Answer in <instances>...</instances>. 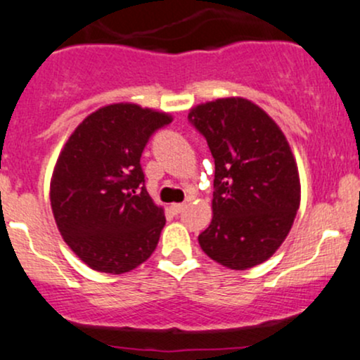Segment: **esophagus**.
Masks as SVG:
<instances>
[{
    "mask_svg": "<svg viewBox=\"0 0 360 360\" xmlns=\"http://www.w3.org/2000/svg\"><path fill=\"white\" fill-rule=\"evenodd\" d=\"M186 208V203H172L171 205V210H172V213H181L183 212V210Z\"/></svg>",
    "mask_w": 360,
    "mask_h": 360,
    "instance_id": "esophagus-1",
    "label": "esophagus"
}]
</instances>
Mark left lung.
I'll return each mask as SVG.
<instances>
[{
	"label": "left lung",
	"instance_id": "left-lung-1",
	"mask_svg": "<svg viewBox=\"0 0 360 360\" xmlns=\"http://www.w3.org/2000/svg\"><path fill=\"white\" fill-rule=\"evenodd\" d=\"M188 118L214 159L213 218L198 237L210 259L245 271L272 257L300 208L298 166L283 130L245 98L201 103Z\"/></svg>",
	"mask_w": 360,
	"mask_h": 360
}]
</instances>
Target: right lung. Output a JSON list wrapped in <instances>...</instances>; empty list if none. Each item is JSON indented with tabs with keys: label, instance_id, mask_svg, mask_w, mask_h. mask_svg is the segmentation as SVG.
<instances>
[{
	"label": "right lung",
	"instance_id": "add662e5",
	"mask_svg": "<svg viewBox=\"0 0 360 360\" xmlns=\"http://www.w3.org/2000/svg\"><path fill=\"white\" fill-rule=\"evenodd\" d=\"M171 122L164 111L113 103L88 115L62 147L52 213L64 242L93 271L130 272L155 250L166 217L143 186L140 157Z\"/></svg>",
	"mask_w": 360,
	"mask_h": 360
}]
</instances>
